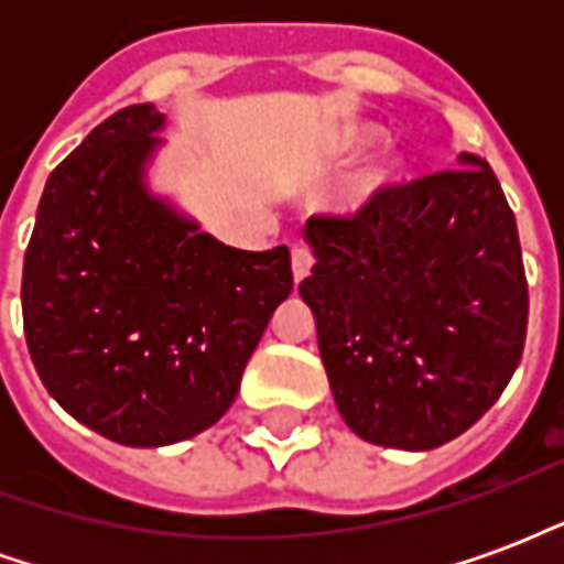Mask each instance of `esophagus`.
<instances>
[{
    "mask_svg": "<svg viewBox=\"0 0 564 564\" xmlns=\"http://www.w3.org/2000/svg\"><path fill=\"white\" fill-rule=\"evenodd\" d=\"M314 265V253L305 245H293V278L295 281H305Z\"/></svg>",
    "mask_w": 564,
    "mask_h": 564,
    "instance_id": "esophagus-1",
    "label": "esophagus"
}]
</instances>
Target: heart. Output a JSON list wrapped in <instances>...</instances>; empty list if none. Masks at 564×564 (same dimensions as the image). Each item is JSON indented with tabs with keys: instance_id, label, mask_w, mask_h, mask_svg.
Returning a JSON list of instances; mask_svg holds the SVG:
<instances>
[{
	"instance_id": "b5f03b06",
	"label": "heart",
	"mask_w": 564,
	"mask_h": 564,
	"mask_svg": "<svg viewBox=\"0 0 564 564\" xmlns=\"http://www.w3.org/2000/svg\"><path fill=\"white\" fill-rule=\"evenodd\" d=\"M371 139V132L362 127H354L344 132V148L347 150H359L366 141ZM392 174H395V165L392 160H378L375 165H368L362 172L356 174L354 181H350V189H347V198L354 202V205H366L371 198L378 196L380 189H387L392 184Z\"/></svg>"
}]
</instances>
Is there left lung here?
Returning a JSON list of instances; mask_svg holds the SVG:
<instances>
[{"label":"left lung","instance_id":"1","mask_svg":"<svg viewBox=\"0 0 564 564\" xmlns=\"http://www.w3.org/2000/svg\"><path fill=\"white\" fill-rule=\"evenodd\" d=\"M299 293L344 423L380 447L432 449L498 402L520 366L529 283L501 184L480 156L390 184L305 226Z\"/></svg>","mask_w":564,"mask_h":564}]
</instances>
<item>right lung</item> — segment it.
Segmentation results:
<instances>
[{"label":"right lung","mask_w":564,"mask_h":564,"mask_svg":"<svg viewBox=\"0 0 564 564\" xmlns=\"http://www.w3.org/2000/svg\"><path fill=\"white\" fill-rule=\"evenodd\" d=\"M165 117L129 105L44 184L23 257V332L39 378L78 423L127 447L205 432L238 395L290 250H235L144 186Z\"/></svg>","instance_id":"obj_1"}]
</instances>
